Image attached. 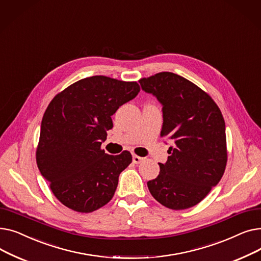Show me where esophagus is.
Here are the masks:
<instances>
[{
	"label": "esophagus",
	"instance_id": "34e87169",
	"mask_svg": "<svg viewBox=\"0 0 261 261\" xmlns=\"http://www.w3.org/2000/svg\"><path fill=\"white\" fill-rule=\"evenodd\" d=\"M144 158H142V156H139V155H136V154H134L133 155V163L134 164H141L142 162H144Z\"/></svg>",
	"mask_w": 261,
	"mask_h": 261
}]
</instances>
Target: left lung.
<instances>
[{"label": "left lung", "instance_id": "8db88e82", "mask_svg": "<svg viewBox=\"0 0 261 261\" xmlns=\"http://www.w3.org/2000/svg\"><path fill=\"white\" fill-rule=\"evenodd\" d=\"M142 90L162 105V138L172 142L168 160L147 183L164 206L186 210L201 202L224 173L227 152L225 122L208 94L170 72L140 80Z\"/></svg>", "mask_w": 261, "mask_h": 261}]
</instances>
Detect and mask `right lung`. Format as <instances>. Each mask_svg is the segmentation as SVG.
Returning a JSON list of instances; mask_svg holds the SVG:
<instances>
[{"label":"right lung","instance_id":"1","mask_svg":"<svg viewBox=\"0 0 261 261\" xmlns=\"http://www.w3.org/2000/svg\"><path fill=\"white\" fill-rule=\"evenodd\" d=\"M140 92L138 82L106 76L81 79L56 95L41 122L37 165L63 205L79 213L102 207L114 196L129 151L110 155L100 149L111 116Z\"/></svg>","mask_w":261,"mask_h":261}]
</instances>
